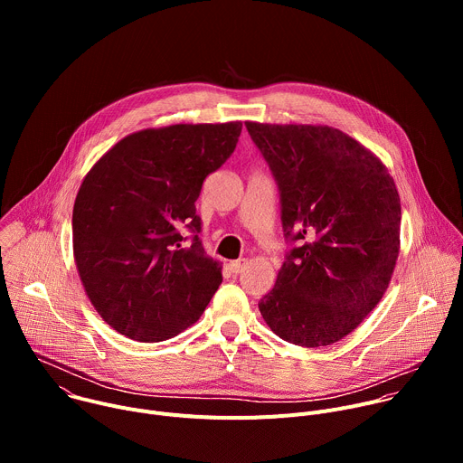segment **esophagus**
Here are the masks:
<instances>
[{"instance_id":"esophagus-1","label":"esophagus","mask_w":463,"mask_h":463,"mask_svg":"<svg viewBox=\"0 0 463 463\" xmlns=\"http://www.w3.org/2000/svg\"><path fill=\"white\" fill-rule=\"evenodd\" d=\"M247 266V258H240V260H234V261H231V271L232 273H241L243 271V268Z\"/></svg>"}]
</instances>
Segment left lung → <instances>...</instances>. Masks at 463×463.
<instances>
[{"instance_id":"left-lung-1","label":"left lung","mask_w":463,"mask_h":463,"mask_svg":"<svg viewBox=\"0 0 463 463\" xmlns=\"http://www.w3.org/2000/svg\"><path fill=\"white\" fill-rule=\"evenodd\" d=\"M280 190L293 247L258 302L273 332L329 346L379 304L400 256L402 202L383 161L332 126L245 122Z\"/></svg>"}]
</instances>
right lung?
<instances>
[{
	"mask_svg": "<svg viewBox=\"0 0 463 463\" xmlns=\"http://www.w3.org/2000/svg\"><path fill=\"white\" fill-rule=\"evenodd\" d=\"M241 122L172 124L129 134L86 174L73 207V254L84 291L118 334L170 339L202 317L223 277L200 238L195 200L234 152Z\"/></svg>",
	"mask_w": 463,
	"mask_h": 463,
	"instance_id": "right-lung-1",
	"label": "right lung"
}]
</instances>
